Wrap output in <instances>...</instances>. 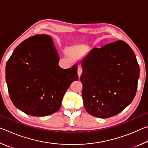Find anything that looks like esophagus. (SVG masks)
I'll return each instance as SVG.
<instances>
[{"mask_svg": "<svg viewBox=\"0 0 148 148\" xmlns=\"http://www.w3.org/2000/svg\"><path fill=\"white\" fill-rule=\"evenodd\" d=\"M82 73V69L80 66H78V69H77V75L79 77L81 76V74Z\"/></svg>", "mask_w": 148, "mask_h": 148, "instance_id": "34e87169", "label": "esophagus"}]
</instances>
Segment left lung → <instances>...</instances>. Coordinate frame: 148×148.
Instances as JSON below:
<instances>
[{
	"label": "left lung",
	"mask_w": 148,
	"mask_h": 148,
	"mask_svg": "<svg viewBox=\"0 0 148 148\" xmlns=\"http://www.w3.org/2000/svg\"><path fill=\"white\" fill-rule=\"evenodd\" d=\"M79 63L85 109L108 118L128 106L136 92L140 67L133 50L122 40L92 48Z\"/></svg>",
	"instance_id": "1"
}]
</instances>
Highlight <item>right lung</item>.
<instances>
[{"instance_id": "obj_1", "label": "right lung", "mask_w": 148, "mask_h": 148, "mask_svg": "<svg viewBox=\"0 0 148 148\" xmlns=\"http://www.w3.org/2000/svg\"><path fill=\"white\" fill-rule=\"evenodd\" d=\"M59 61L48 35L29 37L16 47L6 63V80L17 108L38 117L58 111L67 89L78 79L77 64L63 69Z\"/></svg>"}]
</instances>
